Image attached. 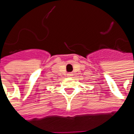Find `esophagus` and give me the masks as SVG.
<instances>
[{"label":"esophagus","instance_id":"esophagus-1","mask_svg":"<svg viewBox=\"0 0 134 134\" xmlns=\"http://www.w3.org/2000/svg\"><path fill=\"white\" fill-rule=\"evenodd\" d=\"M71 76H72L71 73H69V74H68V76H69V77H71Z\"/></svg>","mask_w":134,"mask_h":134}]
</instances>
